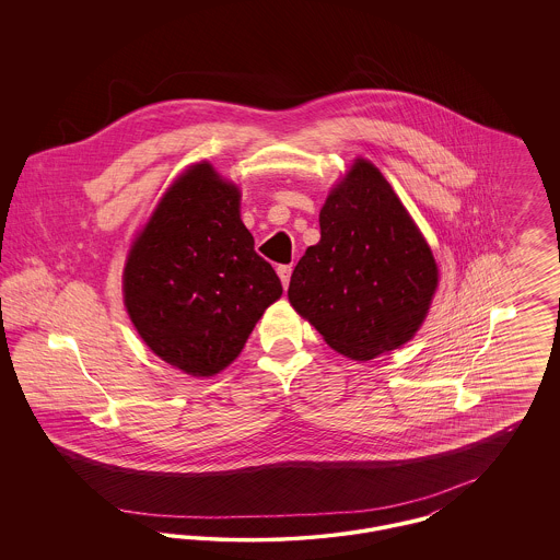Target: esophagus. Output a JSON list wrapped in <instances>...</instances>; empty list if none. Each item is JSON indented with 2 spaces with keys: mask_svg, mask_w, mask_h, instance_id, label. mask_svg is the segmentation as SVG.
Listing matches in <instances>:
<instances>
[{
  "mask_svg": "<svg viewBox=\"0 0 560 560\" xmlns=\"http://www.w3.org/2000/svg\"><path fill=\"white\" fill-rule=\"evenodd\" d=\"M277 275H279V279H281V283H283V288H288V285H290V277H292V267L277 268Z\"/></svg>",
  "mask_w": 560,
  "mask_h": 560,
  "instance_id": "1",
  "label": "esophagus"
}]
</instances>
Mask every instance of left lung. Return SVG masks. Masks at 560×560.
<instances>
[{
	"label": "left lung",
	"mask_w": 560,
	"mask_h": 560,
	"mask_svg": "<svg viewBox=\"0 0 560 560\" xmlns=\"http://www.w3.org/2000/svg\"><path fill=\"white\" fill-rule=\"evenodd\" d=\"M319 226V243L293 268V311L352 361L407 345L427 320L439 267L420 226L372 161L357 158L329 188Z\"/></svg>",
	"instance_id": "1"
}]
</instances>
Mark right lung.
<instances>
[{"label": "right lung", "instance_id": "add662e5", "mask_svg": "<svg viewBox=\"0 0 560 560\" xmlns=\"http://www.w3.org/2000/svg\"><path fill=\"white\" fill-rule=\"evenodd\" d=\"M121 290L142 342L192 377L226 370L283 293L241 220V188L210 161L161 192L133 235Z\"/></svg>", "mask_w": 560, "mask_h": 560}]
</instances>
